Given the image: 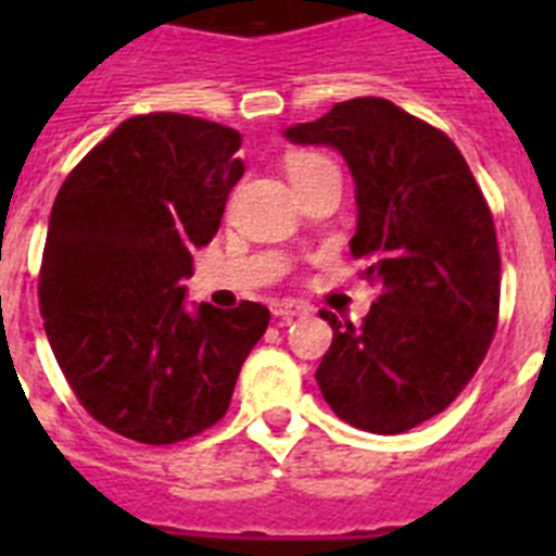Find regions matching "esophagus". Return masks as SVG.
I'll use <instances>...</instances> for the list:
<instances>
[{"instance_id":"esophagus-1","label":"esophagus","mask_w":556,"mask_h":556,"mask_svg":"<svg viewBox=\"0 0 556 556\" xmlns=\"http://www.w3.org/2000/svg\"><path fill=\"white\" fill-rule=\"evenodd\" d=\"M273 314L281 323H289V320H294V317H306V314H312V308L301 301H281V303H275Z\"/></svg>"}]
</instances>
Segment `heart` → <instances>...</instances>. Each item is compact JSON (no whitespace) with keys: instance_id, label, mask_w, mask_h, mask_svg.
<instances>
[{"instance_id":"1","label":"heart","mask_w":556,"mask_h":556,"mask_svg":"<svg viewBox=\"0 0 556 556\" xmlns=\"http://www.w3.org/2000/svg\"><path fill=\"white\" fill-rule=\"evenodd\" d=\"M331 161L323 159V155H314V152H298L289 159V178H298V175H312V172L331 169Z\"/></svg>"}]
</instances>
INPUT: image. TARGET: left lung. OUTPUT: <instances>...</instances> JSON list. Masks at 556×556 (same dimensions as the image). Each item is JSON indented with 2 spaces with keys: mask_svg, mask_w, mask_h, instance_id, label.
<instances>
[{
  "mask_svg": "<svg viewBox=\"0 0 556 556\" xmlns=\"http://www.w3.org/2000/svg\"><path fill=\"white\" fill-rule=\"evenodd\" d=\"M333 147L356 184L351 253L381 289L362 328L320 312L333 339L314 372L345 424L401 434L459 395L498 326L495 225L454 141L381 97L337 102L283 130Z\"/></svg>",
  "mask_w": 556,
  "mask_h": 556,
  "instance_id": "1",
  "label": "left lung"
}]
</instances>
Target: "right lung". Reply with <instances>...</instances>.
Listing matches in <instances>:
<instances>
[{"instance_id": "add662e5", "label": "right lung", "mask_w": 556, "mask_h": 556, "mask_svg": "<svg viewBox=\"0 0 556 556\" xmlns=\"http://www.w3.org/2000/svg\"><path fill=\"white\" fill-rule=\"evenodd\" d=\"M233 127L184 113L122 122L58 191L38 303L77 401L116 434L169 445L228 412L269 308L186 303L244 164Z\"/></svg>"}]
</instances>
